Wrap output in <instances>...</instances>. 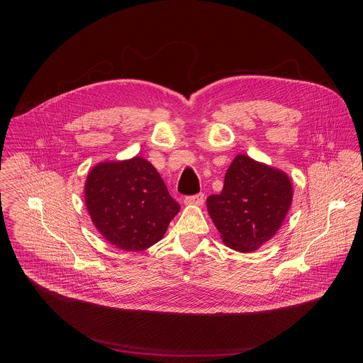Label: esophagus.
I'll return each instance as SVG.
<instances>
[{"mask_svg":"<svg viewBox=\"0 0 363 363\" xmlns=\"http://www.w3.org/2000/svg\"><path fill=\"white\" fill-rule=\"evenodd\" d=\"M205 198H203V194H196V195H192V196H186L184 199V203L185 205H195V206H201L203 203Z\"/></svg>","mask_w":363,"mask_h":363,"instance_id":"esophagus-1","label":"esophagus"}]
</instances>
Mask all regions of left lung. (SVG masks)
Here are the masks:
<instances>
[{"instance_id":"obj_1","label":"left lung","mask_w":363,"mask_h":363,"mask_svg":"<svg viewBox=\"0 0 363 363\" xmlns=\"http://www.w3.org/2000/svg\"><path fill=\"white\" fill-rule=\"evenodd\" d=\"M291 201L286 172L240 153L225 172L221 194L206 198V208L227 247L251 252L276 235Z\"/></svg>"}]
</instances>
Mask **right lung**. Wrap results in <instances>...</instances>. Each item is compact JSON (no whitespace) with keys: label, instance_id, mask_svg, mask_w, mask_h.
I'll list each match as a JSON object with an SVG mask.
<instances>
[{"label":"right lung","instance_id":"1","mask_svg":"<svg viewBox=\"0 0 363 363\" xmlns=\"http://www.w3.org/2000/svg\"><path fill=\"white\" fill-rule=\"evenodd\" d=\"M84 202L96 230L125 251L157 244L181 210L158 171L142 157L94 165L86 178Z\"/></svg>","mask_w":363,"mask_h":363}]
</instances>
